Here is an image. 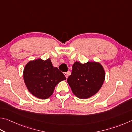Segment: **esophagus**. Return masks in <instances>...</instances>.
Returning <instances> with one entry per match:
<instances>
[{
    "label": "esophagus",
    "instance_id": "1",
    "mask_svg": "<svg viewBox=\"0 0 132 132\" xmlns=\"http://www.w3.org/2000/svg\"><path fill=\"white\" fill-rule=\"evenodd\" d=\"M70 71H68V72H66V73H64V76H65V77H66V78H68L69 74H70Z\"/></svg>",
    "mask_w": 132,
    "mask_h": 132
}]
</instances>
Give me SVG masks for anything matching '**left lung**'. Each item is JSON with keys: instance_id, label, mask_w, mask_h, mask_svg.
I'll use <instances>...</instances> for the list:
<instances>
[{"instance_id": "left-lung-1", "label": "left lung", "mask_w": 132, "mask_h": 132, "mask_svg": "<svg viewBox=\"0 0 132 132\" xmlns=\"http://www.w3.org/2000/svg\"><path fill=\"white\" fill-rule=\"evenodd\" d=\"M67 81L74 95L86 99L95 95L102 87L105 80L103 67L98 62L81 63L76 61Z\"/></svg>"}]
</instances>
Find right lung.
Here are the masks:
<instances>
[{"label": "right lung", "instance_id": "right-lung-1", "mask_svg": "<svg viewBox=\"0 0 132 132\" xmlns=\"http://www.w3.org/2000/svg\"><path fill=\"white\" fill-rule=\"evenodd\" d=\"M23 78L30 93L40 99H46L53 94L55 86L66 80L63 73L52 65L50 59L30 61L23 69Z\"/></svg>", "mask_w": 132, "mask_h": 132}]
</instances>
